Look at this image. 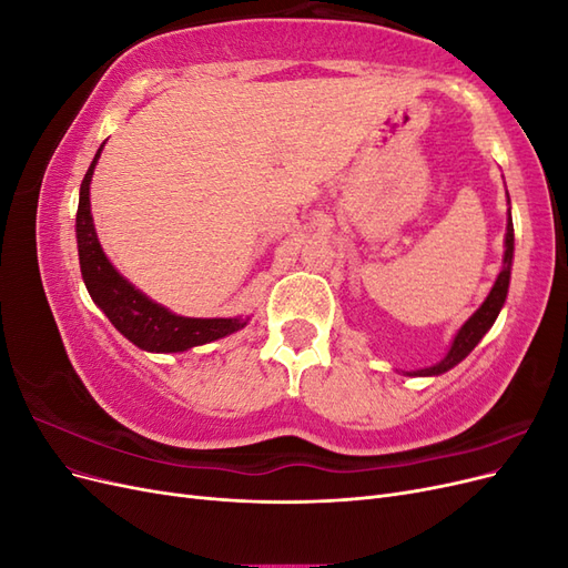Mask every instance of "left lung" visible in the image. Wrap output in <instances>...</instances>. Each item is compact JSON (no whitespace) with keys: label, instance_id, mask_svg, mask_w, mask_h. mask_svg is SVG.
Returning a JSON list of instances; mask_svg holds the SVG:
<instances>
[{"label":"left lung","instance_id":"8db88e82","mask_svg":"<svg viewBox=\"0 0 568 568\" xmlns=\"http://www.w3.org/2000/svg\"><path fill=\"white\" fill-rule=\"evenodd\" d=\"M509 201V194H507ZM511 257H514V225H511V213L507 215V234H505V257H503V270L497 274V280L490 288L488 298L480 303L478 311L459 326V332L455 334L453 343H450V351L445 355L440 363H436L434 367H426V369H417V372H405L407 376H438L443 372L453 369L455 365H459L464 357H467L474 348L476 343L486 336V332L495 324L497 315H500L505 298H507V291H509V274H511Z\"/></svg>","mask_w":568,"mask_h":568}]
</instances>
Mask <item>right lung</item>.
<instances>
[{"mask_svg": "<svg viewBox=\"0 0 568 568\" xmlns=\"http://www.w3.org/2000/svg\"><path fill=\"white\" fill-rule=\"evenodd\" d=\"M104 144L99 146L88 175H84L80 184V203L75 217L80 272L84 286H88L92 301L101 307V313H104L115 329L128 341H132L136 348L149 353H182L244 329L248 317L203 320L170 313L168 307L146 298L140 288H134L123 274L109 263V257L97 239L94 220L90 211V182Z\"/></svg>", "mask_w": 568, "mask_h": 568, "instance_id": "add662e5", "label": "right lung"}]
</instances>
